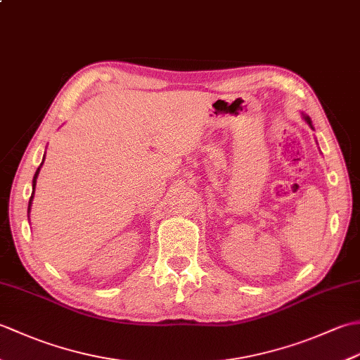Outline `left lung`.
I'll return each instance as SVG.
<instances>
[{"mask_svg":"<svg viewBox=\"0 0 360 360\" xmlns=\"http://www.w3.org/2000/svg\"><path fill=\"white\" fill-rule=\"evenodd\" d=\"M304 120H307V122H308V124H309V127L312 128V122H311V119H309V117H304Z\"/></svg>","mask_w":360,"mask_h":360,"instance_id":"1","label":"left lung"}]
</instances>
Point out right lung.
<instances>
[{"label": "right lung", "instance_id": "1", "mask_svg": "<svg viewBox=\"0 0 360 360\" xmlns=\"http://www.w3.org/2000/svg\"><path fill=\"white\" fill-rule=\"evenodd\" d=\"M44 159V158H43ZM43 164V162H41ZM41 167V165H40ZM40 167L37 168V172H35V176H34V181H32V187L35 188V182H37V176H38V172H40ZM32 198H34V192H32V195H30V200H29V209H27V212L30 210V202H32Z\"/></svg>", "mask_w": 360, "mask_h": 360}]
</instances>
